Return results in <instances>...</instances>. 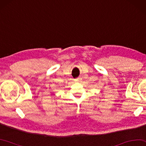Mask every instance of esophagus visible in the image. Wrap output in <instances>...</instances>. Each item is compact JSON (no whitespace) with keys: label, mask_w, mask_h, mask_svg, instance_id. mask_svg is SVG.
Segmentation results:
<instances>
[{"label":"esophagus","mask_w":146,"mask_h":146,"mask_svg":"<svg viewBox=\"0 0 146 146\" xmlns=\"http://www.w3.org/2000/svg\"><path fill=\"white\" fill-rule=\"evenodd\" d=\"M81 81H82V78H80V77H78V78H77L76 79H75V82H80Z\"/></svg>","instance_id":"34e87169"}]
</instances>
